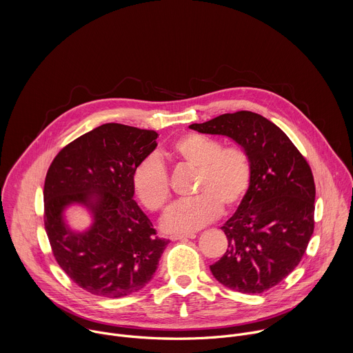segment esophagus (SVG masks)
<instances>
[{"label": "esophagus", "instance_id": "1", "mask_svg": "<svg viewBox=\"0 0 353 353\" xmlns=\"http://www.w3.org/2000/svg\"><path fill=\"white\" fill-rule=\"evenodd\" d=\"M195 234L190 233V234H173L170 236V240L172 241H177V240H187V239H194Z\"/></svg>", "mask_w": 353, "mask_h": 353}]
</instances>
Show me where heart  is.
<instances>
[{"label": "heart", "mask_w": 353, "mask_h": 353, "mask_svg": "<svg viewBox=\"0 0 353 353\" xmlns=\"http://www.w3.org/2000/svg\"><path fill=\"white\" fill-rule=\"evenodd\" d=\"M170 157L180 165L195 170L192 195L176 204L163 219L169 233H191L214 222L221 210L229 212L240 205L253 180V163L239 145L223 146L221 141L187 134L177 138ZM132 188L139 203L150 212H162L170 199V180L159 158L142 159L132 173Z\"/></svg>", "instance_id": "heart-1"}]
</instances>
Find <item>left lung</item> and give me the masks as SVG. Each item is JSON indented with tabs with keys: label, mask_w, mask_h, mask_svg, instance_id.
Returning <instances> with one entry per match:
<instances>
[{
	"label": "left lung",
	"mask_w": 353,
	"mask_h": 353,
	"mask_svg": "<svg viewBox=\"0 0 353 353\" xmlns=\"http://www.w3.org/2000/svg\"><path fill=\"white\" fill-rule=\"evenodd\" d=\"M191 130L225 135L250 155L253 180L237 211L221 228L228 250L212 275L241 293H263L300 263L314 230L312 169L288 135L253 112L218 116Z\"/></svg>",
	"instance_id": "8db88e82"
}]
</instances>
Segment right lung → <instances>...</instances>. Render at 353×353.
Masks as SVG:
<instances>
[{
  "label": "right lung",
  "instance_id": "1",
  "mask_svg": "<svg viewBox=\"0 0 353 353\" xmlns=\"http://www.w3.org/2000/svg\"><path fill=\"white\" fill-rule=\"evenodd\" d=\"M158 132L117 123L100 125L64 146L44 181V228L63 271L86 292L117 299L152 279L169 240L135 203L132 173L157 148ZM71 203L94 214L92 228L70 231L62 219Z\"/></svg>",
  "mask_w": 353,
  "mask_h": 353
}]
</instances>
